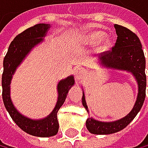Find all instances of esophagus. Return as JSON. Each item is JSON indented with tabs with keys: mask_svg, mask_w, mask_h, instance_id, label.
<instances>
[{
	"mask_svg": "<svg viewBox=\"0 0 148 148\" xmlns=\"http://www.w3.org/2000/svg\"><path fill=\"white\" fill-rule=\"evenodd\" d=\"M86 75V70L82 69V68H78L77 69V72H76V78L77 79H82L85 77Z\"/></svg>",
	"mask_w": 148,
	"mask_h": 148,
	"instance_id": "obj_1",
	"label": "esophagus"
}]
</instances>
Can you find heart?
Wrapping results in <instances>:
<instances>
[{"instance_id":"obj_1","label":"heart","mask_w":148,"mask_h":148,"mask_svg":"<svg viewBox=\"0 0 148 148\" xmlns=\"http://www.w3.org/2000/svg\"><path fill=\"white\" fill-rule=\"evenodd\" d=\"M104 37H105V33L103 31H100V30L92 31L91 33H89L87 36V42L90 43H95V42H100ZM110 45H111V40H110V39L105 38L100 42V49L102 51H105V50H108L110 47Z\"/></svg>"}]
</instances>
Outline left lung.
Masks as SVG:
<instances>
[{"label":"left lung","instance_id":"8db88e82","mask_svg":"<svg viewBox=\"0 0 148 148\" xmlns=\"http://www.w3.org/2000/svg\"><path fill=\"white\" fill-rule=\"evenodd\" d=\"M118 35L114 47L101 53L99 59L108 68L130 71L134 76L138 83V95L132 111L123 119L112 122H102L89 118L86 121V127L93 134H110L121 131L135 118L140 111L145 98V59L142 44L138 36L125 27L114 25ZM82 105L88 111L84 93L82 95Z\"/></svg>","mask_w":148,"mask_h":148}]
</instances>
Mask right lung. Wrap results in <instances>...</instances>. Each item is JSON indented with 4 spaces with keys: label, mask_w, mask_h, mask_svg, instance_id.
I'll use <instances>...</instances> for the list:
<instances>
[{
    "label": "right lung",
    "mask_w": 148,
    "mask_h": 148,
    "mask_svg": "<svg viewBox=\"0 0 148 148\" xmlns=\"http://www.w3.org/2000/svg\"><path fill=\"white\" fill-rule=\"evenodd\" d=\"M49 27V24H37L16 35L11 42L3 59V73L1 77L3 100L11 118L24 132L39 137H48L57 134L59 128L57 112L64 104L69 90L74 84V78L70 76L58 83V100L55 109L48 117L39 121H33L24 117L16 109L10 98V83L13 74L19 64L30 52V50L43 40L42 37L46 34Z\"/></svg>",
    "instance_id": "add662e5"
}]
</instances>
